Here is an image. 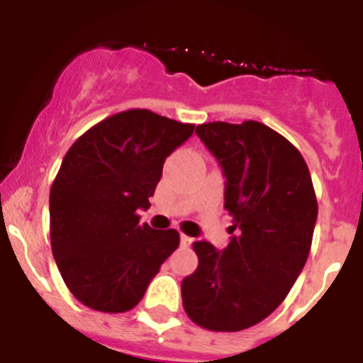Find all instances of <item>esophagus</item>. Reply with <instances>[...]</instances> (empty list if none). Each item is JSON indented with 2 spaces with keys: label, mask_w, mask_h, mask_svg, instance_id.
Wrapping results in <instances>:
<instances>
[{
  "label": "esophagus",
  "mask_w": 363,
  "mask_h": 363,
  "mask_svg": "<svg viewBox=\"0 0 363 363\" xmlns=\"http://www.w3.org/2000/svg\"><path fill=\"white\" fill-rule=\"evenodd\" d=\"M179 242H182V245H184V247H189L192 243V238H191V236H185V234H182Z\"/></svg>",
  "instance_id": "1"
}]
</instances>
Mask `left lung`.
<instances>
[{"instance_id":"8db88e82","label":"left lung","mask_w":363,"mask_h":363,"mask_svg":"<svg viewBox=\"0 0 363 363\" xmlns=\"http://www.w3.org/2000/svg\"><path fill=\"white\" fill-rule=\"evenodd\" d=\"M196 134L225 176L233 216L229 245L194 242L198 267L182 281L184 309L196 325L234 333L267 318L306 265L318 203L306 160L259 121H213Z\"/></svg>"}]
</instances>
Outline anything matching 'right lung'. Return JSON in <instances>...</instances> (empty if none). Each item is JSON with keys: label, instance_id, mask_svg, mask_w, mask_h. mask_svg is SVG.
<instances>
[{"label": "right lung", "instance_id": "1", "mask_svg": "<svg viewBox=\"0 0 363 363\" xmlns=\"http://www.w3.org/2000/svg\"><path fill=\"white\" fill-rule=\"evenodd\" d=\"M192 130L191 123L130 108L99 121L65 154L50 187V245L83 306L130 311L179 245L178 230L140 223L138 211L149 209L167 156Z\"/></svg>", "mask_w": 363, "mask_h": 363}]
</instances>
